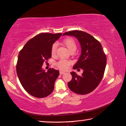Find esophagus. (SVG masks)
Returning <instances> with one entry per match:
<instances>
[{
  "label": "esophagus",
  "mask_w": 126,
  "mask_h": 126,
  "mask_svg": "<svg viewBox=\"0 0 126 126\" xmlns=\"http://www.w3.org/2000/svg\"><path fill=\"white\" fill-rule=\"evenodd\" d=\"M65 73L63 72V71H60V74H61V75L65 74Z\"/></svg>",
  "instance_id": "1"
}]
</instances>
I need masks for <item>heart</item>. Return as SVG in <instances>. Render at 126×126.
<instances>
[{"label":"heart","mask_w":126,"mask_h":126,"mask_svg":"<svg viewBox=\"0 0 126 126\" xmlns=\"http://www.w3.org/2000/svg\"><path fill=\"white\" fill-rule=\"evenodd\" d=\"M63 43L71 52H74L77 49V44L75 40L72 38H66L63 41ZM57 45L53 44L51 49V53L52 56H55L56 53ZM70 62L65 59H61L56 63V65L62 70H66L68 69Z\"/></svg>","instance_id":"1"}]
</instances>
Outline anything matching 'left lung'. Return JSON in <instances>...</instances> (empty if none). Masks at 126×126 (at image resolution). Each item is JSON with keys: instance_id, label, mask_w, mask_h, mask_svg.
I'll use <instances>...</instances> for the list:
<instances>
[{"instance_id": "8db88e82", "label": "left lung", "mask_w": 126, "mask_h": 126, "mask_svg": "<svg viewBox=\"0 0 126 126\" xmlns=\"http://www.w3.org/2000/svg\"><path fill=\"white\" fill-rule=\"evenodd\" d=\"M74 36L78 39L82 53L73 69H83L81 75L71 72L72 79L67 83L70 90L79 94L92 92L103 78L106 65V56L99 41L91 35L80 30L65 32L63 34Z\"/></svg>"}]
</instances>
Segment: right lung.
I'll use <instances>...</instances> for the list:
<instances>
[{
  "instance_id": "obj_1",
  "label": "right lung",
  "mask_w": 126,
  "mask_h": 126,
  "mask_svg": "<svg viewBox=\"0 0 126 126\" xmlns=\"http://www.w3.org/2000/svg\"><path fill=\"white\" fill-rule=\"evenodd\" d=\"M62 33H40L30 39L18 54L17 76L25 90L37 98H43L53 92L59 71L53 68L47 72L43 63L51 57V49Z\"/></svg>"
}]
</instances>
